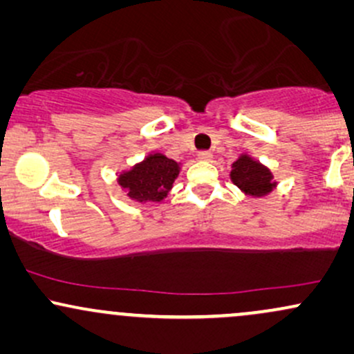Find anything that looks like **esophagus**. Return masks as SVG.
<instances>
[{"instance_id":"34e87169","label":"esophagus","mask_w":354,"mask_h":354,"mask_svg":"<svg viewBox=\"0 0 354 354\" xmlns=\"http://www.w3.org/2000/svg\"><path fill=\"white\" fill-rule=\"evenodd\" d=\"M198 160H200V161H211V160H213V154H211L209 151H200V153H198Z\"/></svg>"}]
</instances>
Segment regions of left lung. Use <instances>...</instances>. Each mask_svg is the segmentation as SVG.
Here are the masks:
<instances>
[{
  "mask_svg": "<svg viewBox=\"0 0 354 354\" xmlns=\"http://www.w3.org/2000/svg\"><path fill=\"white\" fill-rule=\"evenodd\" d=\"M230 178L243 193L253 198L266 196L278 186L271 169L248 153L239 154L231 165Z\"/></svg>",
  "mask_w": 354,
  "mask_h": 354,
  "instance_id": "obj_1",
  "label": "left lung"
}]
</instances>
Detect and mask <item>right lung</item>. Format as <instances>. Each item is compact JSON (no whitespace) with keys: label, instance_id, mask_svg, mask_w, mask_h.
<instances>
[{"label":"right lung","instance_id":"1","mask_svg":"<svg viewBox=\"0 0 354 354\" xmlns=\"http://www.w3.org/2000/svg\"><path fill=\"white\" fill-rule=\"evenodd\" d=\"M181 171V163L163 153H149L143 161L118 174L116 181L129 200L136 203L163 201Z\"/></svg>","mask_w":354,"mask_h":354}]
</instances>
